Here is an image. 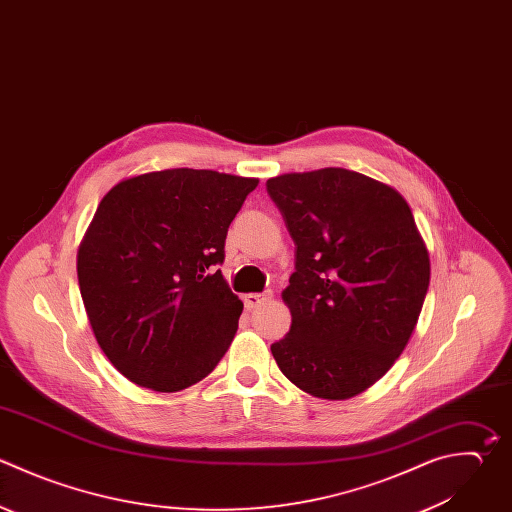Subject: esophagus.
Returning <instances> with one entry per match:
<instances>
[{
    "mask_svg": "<svg viewBox=\"0 0 512 512\" xmlns=\"http://www.w3.org/2000/svg\"><path fill=\"white\" fill-rule=\"evenodd\" d=\"M272 298V292L268 290V292H262V294H246V298H244V302H246V308H258V306H262L264 302H268Z\"/></svg>",
    "mask_w": 512,
    "mask_h": 512,
    "instance_id": "obj_1",
    "label": "esophagus"
}]
</instances>
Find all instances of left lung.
Returning <instances> with one entry per match:
<instances>
[{
	"label": "left lung",
	"instance_id": "8db88e82",
	"mask_svg": "<svg viewBox=\"0 0 512 512\" xmlns=\"http://www.w3.org/2000/svg\"><path fill=\"white\" fill-rule=\"evenodd\" d=\"M294 240L282 292L290 332L270 346L300 390L346 400L402 354L430 282V262L404 198L344 168L266 182Z\"/></svg>",
	"mask_w": 512,
	"mask_h": 512
}]
</instances>
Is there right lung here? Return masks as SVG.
<instances>
[{
    "label": "right lung",
    "instance_id": "obj_1",
    "mask_svg": "<svg viewBox=\"0 0 512 512\" xmlns=\"http://www.w3.org/2000/svg\"><path fill=\"white\" fill-rule=\"evenodd\" d=\"M256 186L176 168L124 180L100 202L78 252V280L96 340L128 380L178 392L230 348L242 302L218 266Z\"/></svg>",
    "mask_w": 512,
    "mask_h": 512
}]
</instances>
